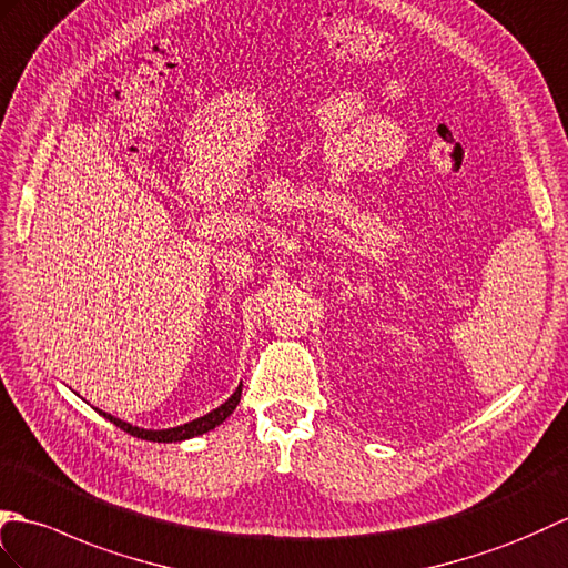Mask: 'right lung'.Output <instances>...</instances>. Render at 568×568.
<instances>
[{
  "mask_svg": "<svg viewBox=\"0 0 568 568\" xmlns=\"http://www.w3.org/2000/svg\"><path fill=\"white\" fill-rule=\"evenodd\" d=\"M241 390H243V386H237L235 394L225 403H221L216 410L201 415V418H196L192 423H184V425H178V427H168V430H145V427H135L131 423L113 418V415H109L104 410H99V415H104L106 420H111L113 425L121 427L123 433H129L133 437L150 439V443H182V439H189V437H196V435H204V433L213 430V427L221 425L225 418H229V415L235 410L237 403H241Z\"/></svg>",
  "mask_w": 568,
  "mask_h": 568,
  "instance_id": "right-lung-1",
  "label": "right lung"
}]
</instances>
